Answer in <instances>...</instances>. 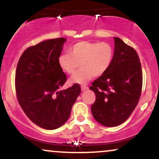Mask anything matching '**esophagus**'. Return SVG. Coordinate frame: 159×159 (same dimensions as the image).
<instances>
[{
  "label": "esophagus",
  "instance_id": "34e87169",
  "mask_svg": "<svg viewBox=\"0 0 159 159\" xmlns=\"http://www.w3.org/2000/svg\"><path fill=\"white\" fill-rule=\"evenodd\" d=\"M87 89H88V87H87V86H85V85L81 86V90L82 91H84L86 90H87Z\"/></svg>",
  "mask_w": 159,
  "mask_h": 159
}]
</instances>
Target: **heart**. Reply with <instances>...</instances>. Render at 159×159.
Returning a JSON list of instances; mask_svg holds the SVG:
<instances>
[{"label":"heart","instance_id":"b5f03b06","mask_svg":"<svg viewBox=\"0 0 159 159\" xmlns=\"http://www.w3.org/2000/svg\"><path fill=\"white\" fill-rule=\"evenodd\" d=\"M69 54H61L58 59L60 66L66 73H75L79 64L81 69L71 78L72 83L84 84L94 76L102 75L110 68L114 59V48L107 42L81 41L69 48Z\"/></svg>","mask_w":159,"mask_h":159}]
</instances>
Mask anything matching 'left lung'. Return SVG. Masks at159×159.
<instances>
[{"label":"left lung","mask_w":159,"mask_h":159,"mask_svg":"<svg viewBox=\"0 0 159 159\" xmlns=\"http://www.w3.org/2000/svg\"><path fill=\"white\" fill-rule=\"evenodd\" d=\"M115 48L110 68L92 83L96 101L91 106L95 120L107 127L126 120L138 105L142 91L141 64L136 51L114 37Z\"/></svg>","instance_id":"left-lung-1"}]
</instances>
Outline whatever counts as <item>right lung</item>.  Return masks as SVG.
I'll list each match as a JSON object with an SVG mask.
<instances>
[{
	"label": "right lung",
	"instance_id": "1",
	"mask_svg": "<svg viewBox=\"0 0 159 159\" xmlns=\"http://www.w3.org/2000/svg\"><path fill=\"white\" fill-rule=\"evenodd\" d=\"M66 40L57 38L29 47L16 67L15 86L20 106L33 123L48 130L67 121L81 92L78 84L60 90L67 80L58 63Z\"/></svg>",
	"mask_w": 159,
	"mask_h": 159
}]
</instances>
